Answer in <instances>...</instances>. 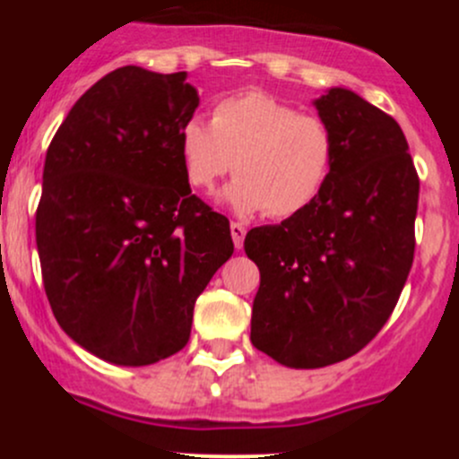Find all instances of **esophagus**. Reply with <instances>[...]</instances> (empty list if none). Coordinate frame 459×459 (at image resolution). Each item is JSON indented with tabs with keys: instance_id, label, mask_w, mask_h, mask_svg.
<instances>
[{
	"instance_id": "esophagus-1",
	"label": "esophagus",
	"mask_w": 459,
	"mask_h": 459,
	"mask_svg": "<svg viewBox=\"0 0 459 459\" xmlns=\"http://www.w3.org/2000/svg\"><path fill=\"white\" fill-rule=\"evenodd\" d=\"M230 235H233V244L235 248H242L244 247V235H247V226L242 221H230Z\"/></svg>"
}]
</instances>
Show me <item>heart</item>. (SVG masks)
<instances>
[{"instance_id":"1","label":"heart","mask_w":459,"mask_h":459,"mask_svg":"<svg viewBox=\"0 0 459 459\" xmlns=\"http://www.w3.org/2000/svg\"><path fill=\"white\" fill-rule=\"evenodd\" d=\"M335 155L326 119L262 91L224 97L212 108V124L191 117L179 128L186 182L212 191L235 166L238 179L224 191V202L242 215L290 217L311 206L331 179Z\"/></svg>"}]
</instances>
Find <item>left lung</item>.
I'll list each match as a JSON object with an SVG mask.
<instances>
[{"instance_id":"left-lung-1","label":"left lung","mask_w":459,"mask_h":459,"mask_svg":"<svg viewBox=\"0 0 459 459\" xmlns=\"http://www.w3.org/2000/svg\"><path fill=\"white\" fill-rule=\"evenodd\" d=\"M337 140L311 206L248 230L259 268L251 342L290 368L359 353L382 331L415 255L420 178L400 124L346 88L316 101Z\"/></svg>"}]
</instances>
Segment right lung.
Here are the masks:
<instances>
[{
  "label": "right lung",
  "instance_id": "add662e5",
  "mask_svg": "<svg viewBox=\"0 0 459 459\" xmlns=\"http://www.w3.org/2000/svg\"><path fill=\"white\" fill-rule=\"evenodd\" d=\"M186 73L122 66L91 86L46 151L35 215L53 316L88 353L146 367L182 351L195 299L233 255L230 224L191 193Z\"/></svg>",
  "mask_w": 459,
  "mask_h": 459
}]
</instances>
